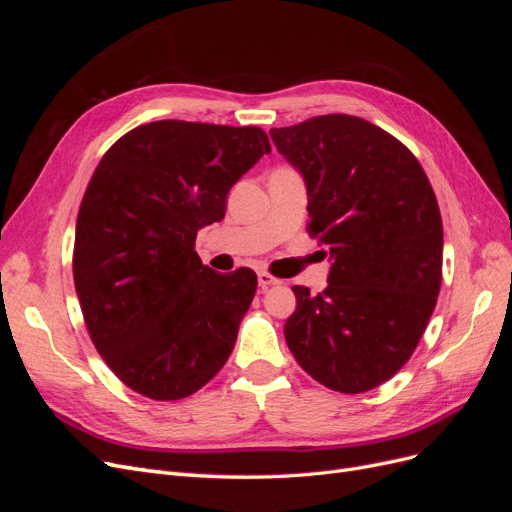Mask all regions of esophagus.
Returning <instances> with one entry per match:
<instances>
[{"mask_svg": "<svg viewBox=\"0 0 512 512\" xmlns=\"http://www.w3.org/2000/svg\"><path fill=\"white\" fill-rule=\"evenodd\" d=\"M282 280H277L275 275H271L269 271H258V284H260V288H269V286H275V284H280Z\"/></svg>", "mask_w": 512, "mask_h": 512, "instance_id": "1", "label": "esophagus"}]
</instances>
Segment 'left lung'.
<instances>
[{
  "instance_id": "obj_1",
  "label": "left lung",
  "mask_w": 512,
  "mask_h": 512,
  "mask_svg": "<svg viewBox=\"0 0 512 512\" xmlns=\"http://www.w3.org/2000/svg\"><path fill=\"white\" fill-rule=\"evenodd\" d=\"M277 151L307 185L309 237L327 245L329 286H292L290 352L327 389H376L404 367L442 284V218L414 153L354 115L273 128Z\"/></svg>"
}]
</instances>
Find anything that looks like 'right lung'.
Segmentation results:
<instances>
[{"label": "right lung", "instance_id": "1", "mask_svg": "<svg viewBox=\"0 0 512 512\" xmlns=\"http://www.w3.org/2000/svg\"><path fill=\"white\" fill-rule=\"evenodd\" d=\"M271 151L256 126L151 121L108 149L81 200L74 288L91 342L134 393L175 401L228 361L256 294V273H215L196 232Z\"/></svg>", "mask_w": 512, "mask_h": 512}]
</instances>
